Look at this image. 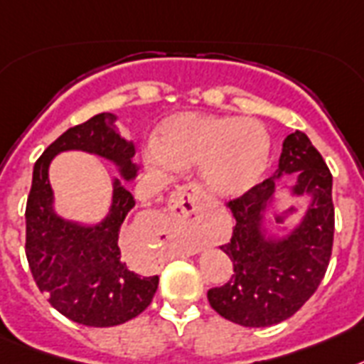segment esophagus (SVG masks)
Returning <instances> with one entry per match:
<instances>
[{"mask_svg":"<svg viewBox=\"0 0 364 364\" xmlns=\"http://www.w3.org/2000/svg\"><path fill=\"white\" fill-rule=\"evenodd\" d=\"M203 193L197 186H182L171 195V214L167 221L175 227L199 223L203 215Z\"/></svg>","mask_w":364,"mask_h":364,"instance_id":"34e87169","label":"esophagus"}]
</instances>
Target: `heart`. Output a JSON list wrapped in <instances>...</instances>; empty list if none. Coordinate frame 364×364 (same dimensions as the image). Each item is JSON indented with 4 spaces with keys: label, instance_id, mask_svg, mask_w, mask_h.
Wrapping results in <instances>:
<instances>
[{
    "label": "heart",
    "instance_id": "1",
    "mask_svg": "<svg viewBox=\"0 0 364 364\" xmlns=\"http://www.w3.org/2000/svg\"><path fill=\"white\" fill-rule=\"evenodd\" d=\"M269 158V137L251 119L203 113L167 117L154 134L145 161L158 171L200 165V176L219 197H238L260 182Z\"/></svg>",
    "mask_w": 364,
    "mask_h": 364
}]
</instances>
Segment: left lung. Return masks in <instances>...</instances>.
<instances>
[{"mask_svg": "<svg viewBox=\"0 0 364 364\" xmlns=\"http://www.w3.org/2000/svg\"><path fill=\"white\" fill-rule=\"evenodd\" d=\"M287 176H296V182L279 186ZM331 173L311 139L297 130L288 135L272 178L229 203L236 225L230 242L221 249L232 260L234 273L225 287L208 290L218 314L243 327H268L284 322L305 305L322 283L331 257ZM281 194L306 203L292 225L272 235L269 215L281 203Z\"/></svg>", "mask_w": 364, "mask_h": 364, "instance_id": "8db88e82", "label": "left lung"}]
</instances>
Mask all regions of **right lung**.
<instances>
[{
    "mask_svg": "<svg viewBox=\"0 0 364 364\" xmlns=\"http://www.w3.org/2000/svg\"><path fill=\"white\" fill-rule=\"evenodd\" d=\"M77 149L116 165L110 208L95 224L63 218L55 210L49 165ZM132 143L119 134L113 113H98L68 128L33 167L26 208V255L35 283L63 316L89 327H113L139 316L152 301L160 277H141L121 253L122 225L135 206L126 184L137 176Z\"/></svg>",
    "mask_w": 364,
    "mask_h": 364,
    "instance_id": "1",
    "label": "right lung"
}]
</instances>
